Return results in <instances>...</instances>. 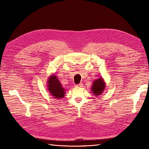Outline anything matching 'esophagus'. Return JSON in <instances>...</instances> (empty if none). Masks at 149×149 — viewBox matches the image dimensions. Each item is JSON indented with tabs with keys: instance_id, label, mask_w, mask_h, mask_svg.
Instances as JSON below:
<instances>
[{
	"instance_id": "34e87169",
	"label": "esophagus",
	"mask_w": 149,
	"mask_h": 149,
	"mask_svg": "<svg viewBox=\"0 0 149 149\" xmlns=\"http://www.w3.org/2000/svg\"><path fill=\"white\" fill-rule=\"evenodd\" d=\"M76 88H81V87H83V84L82 83H79V84H77V85H76Z\"/></svg>"
}]
</instances>
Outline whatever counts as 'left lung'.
I'll list each match as a JSON object with an SVG mask.
<instances>
[{"instance_id":"left-lung-1","label":"left lung","mask_w":149,"mask_h":149,"mask_svg":"<svg viewBox=\"0 0 149 149\" xmlns=\"http://www.w3.org/2000/svg\"><path fill=\"white\" fill-rule=\"evenodd\" d=\"M106 88V83L104 80L102 78L100 77L93 82L91 91L94 96H100L104 92Z\"/></svg>"}]
</instances>
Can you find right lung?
<instances>
[{
    "label": "right lung",
    "mask_w": 149,
    "mask_h": 149,
    "mask_svg": "<svg viewBox=\"0 0 149 149\" xmlns=\"http://www.w3.org/2000/svg\"><path fill=\"white\" fill-rule=\"evenodd\" d=\"M47 88L49 93L55 99H61L64 97L66 89L62 86L60 81L55 74H52L47 80Z\"/></svg>",
    "instance_id": "1"
}]
</instances>
